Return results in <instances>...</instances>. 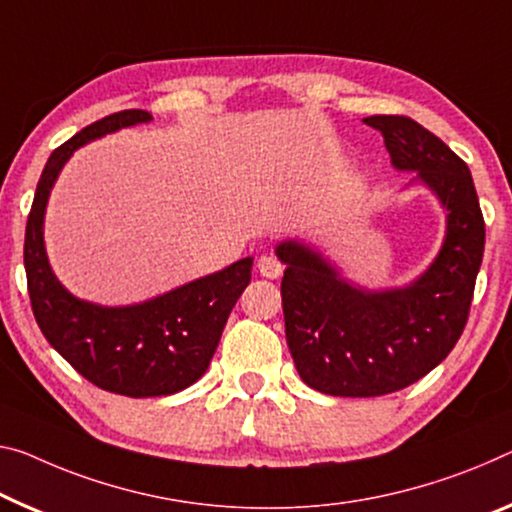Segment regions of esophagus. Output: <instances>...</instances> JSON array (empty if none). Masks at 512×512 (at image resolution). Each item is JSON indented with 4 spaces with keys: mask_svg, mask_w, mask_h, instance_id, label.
<instances>
[{
    "mask_svg": "<svg viewBox=\"0 0 512 512\" xmlns=\"http://www.w3.org/2000/svg\"><path fill=\"white\" fill-rule=\"evenodd\" d=\"M256 267L258 272H261V277L265 279H279L283 274V265L274 256H261Z\"/></svg>",
    "mask_w": 512,
    "mask_h": 512,
    "instance_id": "obj_1",
    "label": "esophagus"
}]
</instances>
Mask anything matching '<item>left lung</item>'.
<instances>
[{
    "mask_svg": "<svg viewBox=\"0 0 512 512\" xmlns=\"http://www.w3.org/2000/svg\"><path fill=\"white\" fill-rule=\"evenodd\" d=\"M391 164L416 171L446 210L444 245L426 272L405 288L368 290L309 245L277 247L286 341L311 389L371 398L405 389L455 348L467 325L485 249V222L469 167L410 116H368Z\"/></svg>",
    "mask_w": 512,
    "mask_h": 512,
    "instance_id": "obj_1",
    "label": "left lung"
}]
</instances>
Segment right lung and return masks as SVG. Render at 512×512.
<instances>
[{"instance_id":"right-lung-1","label":"right lung","mask_w":512,"mask_h":512,"mask_svg":"<svg viewBox=\"0 0 512 512\" xmlns=\"http://www.w3.org/2000/svg\"><path fill=\"white\" fill-rule=\"evenodd\" d=\"M153 121L144 109H123L86 125L47 160L25 233V270L34 318L43 336L96 387L130 398L169 396L208 371L226 320L251 281V258L130 306L77 300L54 277L43 222L52 185L77 148L121 128Z\"/></svg>"}]
</instances>
